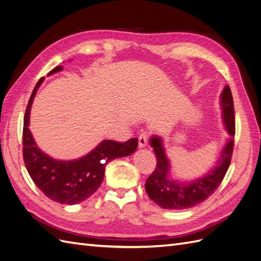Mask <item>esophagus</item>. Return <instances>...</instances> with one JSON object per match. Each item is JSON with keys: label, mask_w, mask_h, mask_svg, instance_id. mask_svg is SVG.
I'll use <instances>...</instances> for the list:
<instances>
[{"label": "esophagus", "mask_w": 261, "mask_h": 261, "mask_svg": "<svg viewBox=\"0 0 261 261\" xmlns=\"http://www.w3.org/2000/svg\"><path fill=\"white\" fill-rule=\"evenodd\" d=\"M147 143H148V134L145 132V133H141L139 137H138V146L139 148H144L147 146Z\"/></svg>", "instance_id": "obj_1"}]
</instances>
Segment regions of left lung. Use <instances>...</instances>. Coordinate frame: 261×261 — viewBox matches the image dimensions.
I'll use <instances>...</instances> for the list:
<instances>
[{"label":"left lung","instance_id":"8db88e82","mask_svg":"<svg viewBox=\"0 0 261 261\" xmlns=\"http://www.w3.org/2000/svg\"><path fill=\"white\" fill-rule=\"evenodd\" d=\"M222 107V118L225 130L228 134L227 140L221 151L220 159L215 168L208 171L207 174L191 181H184L172 178L171 164L165 153L163 140L159 136L150 138V145L153 148L156 156V167L145 184L149 198L163 209L181 210L192 208L206 200L222 181L225 173L230 167L235 135V117L232 92L228 86H225L220 97Z\"/></svg>","mask_w":261,"mask_h":261}]
</instances>
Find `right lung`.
<instances>
[{
    "mask_svg": "<svg viewBox=\"0 0 261 261\" xmlns=\"http://www.w3.org/2000/svg\"><path fill=\"white\" fill-rule=\"evenodd\" d=\"M63 66L53 68L48 76L61 72ZM42 77L34 88L23 117L22 156L31 179L40 191L55 202L80 203L96 193L105 177L106 165L116 158L130 155L136 151L138 139L125 143L103 140L89 153L76 160H55L39 149L29 126L30 110Z\"/></svg>",
    "mask_w": 261,
    "mask_h": 261,
    "instance_id": "1",
    "label": "right lung"
}]
</instances>
